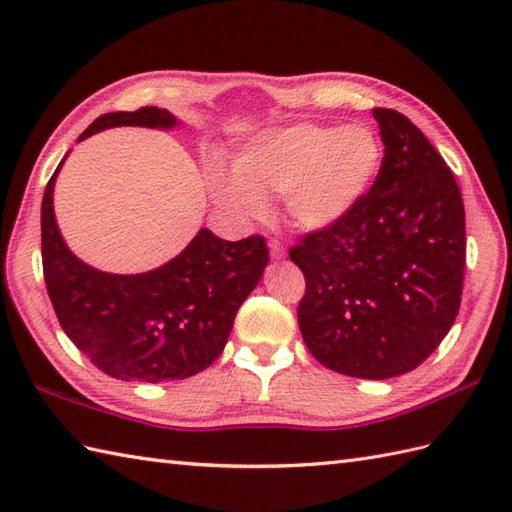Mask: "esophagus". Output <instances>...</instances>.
<instances>
[{"label":"esophagus","mask_w":512,"mask_h":512,"mask_svg":"<svg viewBox=\"0 0 512 512\" xmlns=\"http://www.w3.org/2000/svg\"><path fill=\"white\" fill-rule=\"evenodd\" d=\"M268 248H270V255H273V259H284L286 257V248H284V244L277 242V239H270Z\"/></svg>","instance_id":"esophagus-1"}]
</instances>
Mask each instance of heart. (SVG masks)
<instances>
[{"instance_id":"obj_1","label":"heart","mask_w":512,"mask_h":512,"mask_svg":"<svg viewBox=\"0 0 512 512\" xmlns=\"http://www.w3.org/2000/svg\"><path fill=\"white\" fill-rule=\"evenodd\" d=\"M383 162V145L367 125L299 123L266 129L237 151L235 169L211 162L213 200L239 220L266 213L281 195L292 226L306 233L343 222L365 195Z\"/></svg>"}]
</instances>
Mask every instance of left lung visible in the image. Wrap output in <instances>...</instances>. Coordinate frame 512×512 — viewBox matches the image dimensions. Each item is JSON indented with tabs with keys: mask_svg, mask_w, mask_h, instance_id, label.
<instances>
[{
	"mask_svg": "<svg viewBox=\"0 0 512 512\" xmlns=\"http://www.w3.org/2000/svg\"><path fill=\"white\" fill-rule=\"evenodd\" d=\"M374 118L385 156L372 189L290 259L306 277L297 319L310 354L385 380L416 369L458 317L466 228L458 182L427 136L396 110Z\"/></svg>",
	"mask_w": 512,
	"mask_h": 512,
	"instance_id": "8db88e82",
	"label": "left lung"
}]
</instances>
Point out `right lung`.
Segmentation results:
<instances>
[{
    "mask_svg": "<svg viewBox=\"0 0 512 512\" xmlns=\"http://www.w3.org/2000/svg\"><path fill=\"white\" fill-rule=\"evenodd\" d=\"M125 125L173 129L178 118L160 107L110 112L96 118L79 143ZM65 158L41 202L43 277L63 332L101 372L127 383L202 372L222 354L239 306L264 275L266 239L226 242L200 228L167 264L138 275L103 273L72 253L54 217V182Z\"/></svg>",
    "mask_w": 512,
    "mask_h": 512,
    "instance_id": "obj_1",
    "label": "right lung"
}]
</instances>
